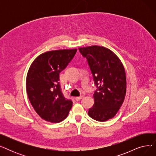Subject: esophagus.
Segmentation results:
<instances>
[{"label":"esophagus","mask_w":156,"mask_h":156,"mask_svg":"<svg viewBox=\"0 0 156 156\" xmlns=\"http://www.w3.org/2000/svg\"><path fill=\"white\" fill-rule=\"evenodd\" d=\"M83 97V95H81V96H79V97H76L75 99H76V101H80V100H81V99H82Z\"/></svg>","instance_id":"1"}]
</instances>
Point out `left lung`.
Masks as SVG:
<instances>
[{
	"label": "left lung",
	"instance_id": "obj_1",
	"mask_svg": "<svg viewBox=\"0 0 156 156\" xmlns=\"http://www.w3.org/2000/svg\"><path fill=\"white\" fill-rule=\"evenodd\" d=\"M79 51L87 58L98 87V91L94 94V104L89 109L88 115L102 122L112 119L126 95V77L123 64L116 54L105 47H80Z\"/></svg>",
	"mask_w": 156,
	"mask_h": 156
}]
</instances>
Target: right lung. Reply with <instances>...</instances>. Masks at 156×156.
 Instances as JSON below:
<instances>
[{"mask_svg":"<svg viewBox=\"0 0 156 156\" xmlns=\"http://www.w3.org/2000/svg\"><path fill=\"white\" fill-rule=\"evenodd\" d=\"M76 48L45 52L33 61L27 76V92L40 117L51 122L66 118L73 106L65 99L59 85V73L75 56Z\"/></svg>","mask_w":156,"mask_h":156,"instance_id":"obj_1","label":"right lung"}]
</instances>
